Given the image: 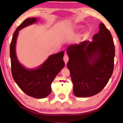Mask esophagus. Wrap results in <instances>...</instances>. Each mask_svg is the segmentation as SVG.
<instances>
[{"instance_id": "34e87169", "label": "esophagus", "mask_w": 123, "mask_h": 123, "mask_svg": "<svg viewBox=\"0 0 123 123\" xmlns=\"http://www.w3.org/2000/svg\"><path fill=\"white\" fill-rule=\"evenodd\" d=\"M63 60L64 61L65 64H67V63H68V60H69V57L67 55H64V58H63Z\"/></svg>"}]
</instances>
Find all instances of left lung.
Masks as SVG:
<instances>
[{"label":"left lung","mask_w":123,"mask_h":123,"mask_svg":"<svg viewBox=\"0 0 123 123\" xmlns=\"http://www.w3.org/2000/svg\"><path fill=\"white\" fill-rule=\"evenodd\" d=\"M67 53L75 96L91 97L101 91L112 75L115 57L111 34L104 23H100L92 41L70 45Z\"/></svg>","instance_id":"left-lung-1"}]
</instances>
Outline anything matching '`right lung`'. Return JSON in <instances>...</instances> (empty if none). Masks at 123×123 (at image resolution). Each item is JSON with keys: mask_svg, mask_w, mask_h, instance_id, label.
I'll use <instances>...</instances> for the list:
<instances>
[{"mask_svg": "<svg viewBox=\"0 0 123 123\" xmlns=\"http://www.w3.org/2000/svg\"><path fill=\"white\" fill-rule=\"evenodd\" d=\"M38 21L36 18L25 19L17 28L10 45V58L12 74L18 87L27 95L36 98H43L51 92V85L55 77L64 68V52L51 55L39 67L35 69H28L18 61L16 55V41L20 30Z\"/></svg>", "mask_w": 123, "mask_h": 123, "instance_id": "1", "label": "right lung"}]
</instances>
